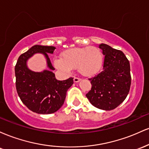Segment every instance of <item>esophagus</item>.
<instances>
[{"instance_id": "obj_1", "label": "esophagus", "mask_w": 149, "mask_h": 149, "mask_svg": "<svg viewBox=\"0 0 149 149\" xmlns=\"http://www.w3.org/2000/svg\"><path fill=\"white\" fill-rule=\"evenodd\" d=\"M80 80V78H78V77H74V78H73V81L75 82V83H78V82H79Z\"/></svg>"}]
</instances>
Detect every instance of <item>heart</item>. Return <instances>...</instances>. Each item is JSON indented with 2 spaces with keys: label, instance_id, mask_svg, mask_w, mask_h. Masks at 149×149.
<instances>
[{
  "label": "heart",
  "instance_id": "heart-1",
  "mask_svg": "<svg viewBox=\"0 0 149 149\" xmlns=\"http://www.w3.org/2000/svg\"><path fill=\"white\" fill-rule=\"evenodd\" d=\"M58 69L68 73L73 69H78L83 76L95 75L100 71L103 63V55L96 47H76L67 49L61 58L54 59Z\"/></svg>",
  "mask_w": 149,
  "mask_h": 149
}]
</instances>
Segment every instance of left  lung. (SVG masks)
<instances>
[{"mask_svg":"<svg viewBox=\"0 0 149 149\" xmlns=\"http://www.w3.org/2000/svg\"><path fill=\"white\" fill-rule=\"evenodd\" d=\"M100 48L105 55L103 70L89 78L92 88L86 97L94 107L110 111L118 107L129 93L130 66L122 51L104 43L100 44Z\"/></svg>","mask_w":149,"mask_h":149,"instance_id":"obj_1","label":"left lung"}]
</instances>
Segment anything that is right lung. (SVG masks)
Listing matches in <instances>:
<instances>
[{
    "instance_id": "add662e5",
    "label": "right lung",
    "mask_w": 149,
    "mask_h": 149,
    "mask_svg": "<svg viewBox=\"0 0 149 149\" xmlns=\"http://www.w3.org/2000/svg\"><path fill=\"white\" fill-rule=\"evenodd\" d=\"M53 46L33 45L18 58L15 68L16 89L22 103L33 112L39 114L53 113L64 104L68 89L73 84V78L57 80L52 72L48 54H52ZM36 53H41L47 60L49 70L34 72L27 67L26 61Z\"/></svg>"
}]
</instances>
